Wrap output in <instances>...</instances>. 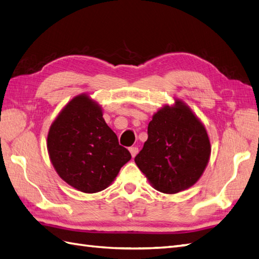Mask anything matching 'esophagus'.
Here are the masks:
<instances>
[{"label": "esophagus", "instance_id": "1", "mask_svg": "<svg viewBox=\"0 0 259 259\" xmlns=\"http://www.w3.org/2000/svg\"><path fill=\"white\" fill-rule=\"evenodd\" d=\"M130 151H131V154H132V157H135L136 155H137V153H138V147H131L130 148Z\"/></svg>", "mask_w": 259, "mask_h": 259}]
</instances>
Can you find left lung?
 Instances as JSON below:
<instances>
[{"label":"left lung","mask_w":259,"mask_h":259,"mask_svg":"<svg viewBox=\"0 0 259 259\" xmlns=\"http://www.w3.org/2000/svg\"><path fill=\"white\" fill-rule=\"evenodd\" d=\"M147 134L135 162L156 190L172 194L193 186L207 165L211 145L192 111L181 101L163 106L149 122Z\"/></svg>","instance_id":"obj_1"}]
</instances>
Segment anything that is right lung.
Segmentation results:
<instances>
[{"mask_svg":"<svg viewBox=\"0 0 259 259\" xmlns=\"http://www.w3.org/2000/svg\"><path fill=\"white\" fill-rule=\"evenodd\" d=\"M85 94L69 102L50 126L47 148L56 171L85 193L108 188L132 156Z\"/></svg>","mask_w":259,"mask_h":259,"instance_id":"1","label":"right lung"}]
</instances>
